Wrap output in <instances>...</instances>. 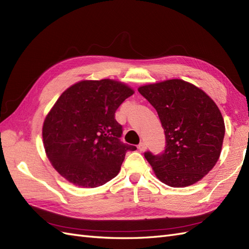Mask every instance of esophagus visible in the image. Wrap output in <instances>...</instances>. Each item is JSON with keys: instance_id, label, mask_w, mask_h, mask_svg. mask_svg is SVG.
Masks as SVG:
<instances>
[{"instance_id": "34e87169", "label": "esophagus", "mask_w": 249, "mask_h": 249, "mask_svg": "<svg viewBox=\"0 0 249 249\" xmlns=\"http://www.w3.org/2000/svg\"><path fill=\"white\" fill-rule=\"evenodd\" d=\"M138 148L140 149V151H145V150H146V148H147V145H146V143H145V142H141V143L139 144Z\"/></svg>"}]
</instances>
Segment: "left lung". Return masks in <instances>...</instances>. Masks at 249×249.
I'll return each instance as SVG.
<instances>
[{
    "label": "left lung",
    "mask_w": 249,
    "mask_h": 249,
    "mask_svg": "<svg viewBox=\"0 0 249 249\" xmlns=\"http://www.w3.org/2000/svg\"><path fill=\"white\" fill-rule=\"evenodd\" d=\"M138 90L156 108L166 139L162 154H144L158 179L171 187L200 181L221 154L225 125L218 106L200 88L180 79Z\"/></svg>",
    "instance_id": "obj_1"
}]
</instances>
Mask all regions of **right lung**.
I'll list each match as a JSON object with an SVG mask.
<instances>
[{
    "label": "right lung",
    "instance_id": "obj_1",
    "mask_svg": "<svg viewBox=\"0 0 249 249\" xmlns=\"http://www.w3.org/2000/svg\"><path fill=\"white\" fill-rule=\"evenodd\" d=\"M109 79L81 81L70 86L43 124V143L54 169L76 186L93 188L116 177L126 152L136 146L121 142L123 129L114 113L133 94Z\"/></svg>",
    "mask_w": 249,
    "mask_h": 249
}]
</instances>
